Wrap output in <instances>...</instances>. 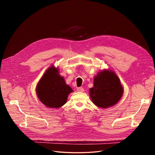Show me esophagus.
<instances>
[{
	"mask_svg": "<svg viewBox=\"0 0 155 155\" xmlns=\"http://www.w3.org/2000/svg\"><path fill=\"white\" fill-rule=\"evenodd\" d=\"M77 91L78 92H82L84 91V89L83 87H79L77 88Z\"/></svg>",
	"mask_w": 155,
	"mask_h": 155,
	"instance_id": "34e87169",
	"label": "esophagus"
}]
</instances>
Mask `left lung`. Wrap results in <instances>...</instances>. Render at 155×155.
Returning <instances> with one entry per match:
<instances>
[{
    "instance_id": "8db88e82",
    "label": "left lung",
    "mask_w": 155,
    "mask_h": 155,
    "mask_svg": "<svg viewBox=\"0 0 155 155\" xmlns=\"http://www.w3.org/2000/svg\"><path fill=\"white\" fill-rule=\"evenodd\" d=\"M124 94L119 78L112 70L104 69L94 78V86L89 89L92 103L98 107L107 109L115 105Z\"/></svg>"
}]
</instances>
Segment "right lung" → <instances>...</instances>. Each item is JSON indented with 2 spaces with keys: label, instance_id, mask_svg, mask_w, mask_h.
Wrapping results in <instances>:
<instances>
[{
  "label": "right lung",
  "instance_id": "1",
  "mask_svg": "<svg viewBox=\"0 0 155 155\" xmlns=\"http://www.w3.org/2000/svg\"><path fill=\"white\" fill-rule=\"evenodd\" d=\"M59 71L58 68L51 65L37 84L36 94L46 107L57 109L62 107L67 103L69 94L73 92Z\"/></svg>",
  "mask_w": 155,
  "mask_h": 155
}]
</instances>
